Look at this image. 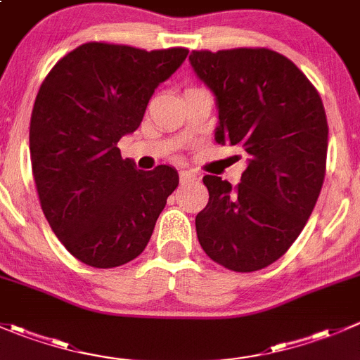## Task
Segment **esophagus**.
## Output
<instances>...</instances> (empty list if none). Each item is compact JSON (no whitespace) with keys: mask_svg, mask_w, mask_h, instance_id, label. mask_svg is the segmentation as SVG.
Listing matches in <instances>:
<instances>
[{"mask_svg":"<svg viewBox=\"0 0 360 360\" xmlns=\"http://www.w3.org/2000/svg\"><path fill=\"white\" fill-rule=\"evenodd\" d=\"M179 177L181 183H195V181H197V174L190 172V170H181Z\"/></svg>","mask_w":360,"mask_h":360,"instance_id":"esophagus-1","label":"esophagus"}]
</instances>
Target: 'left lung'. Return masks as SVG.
<instances>
[{
  "label": "left lung",
  "instance_id": "8db88e82",
  "mask_svg": "<svg viewBox=\"0 0 360 360\" xmlns=\"http://www.w3.org/2000/svg\"><path fill=\"white\" fill-rule=\"evenodd\" d=\"M190 63L216 96V142L248 155L237 186L202 179L198 243L216 264L253 273L287 253L311 216L326 177V109L308 77L271 49L191 51Z\"/></svg>",
  "mask_w": 360,
  "mask_h": 360
}]
</instances>
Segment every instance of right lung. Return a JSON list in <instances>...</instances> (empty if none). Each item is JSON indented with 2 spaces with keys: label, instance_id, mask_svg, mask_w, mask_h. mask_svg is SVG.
I'll return each instance as SVG.
<instances>
[{
  "label": "right lung",
  "instance_id": "right-lung-1",
  "mask_svg": "<svg viewBox=\"0 0 360 360\" xmlns=\"http://www.w3.org/2000/svg\"><path fill=\"white\" fill-rule=\"evenodd\" d=\"M188 49L144 51L87 41L59 59L38 89L30 155L41 211L63 246L86 265L128 264L148 246L177 170H137L117 142L142 123L160 82Z\"/></svg>",
  "mask_w": 360,
  "mask_h": 360
}]
</instances>
